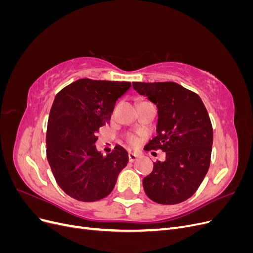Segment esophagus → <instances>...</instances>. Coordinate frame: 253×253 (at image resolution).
Returning a JSON list of instances; mask_svg holds the SVG:
<instances>
[{
  "mask_svg": "<svg viewBox=\"0 0 253 253\" xmlns=\"http://www.w3.org/2000/svg\"><path fill=\"white\" fill-rule=\"evenodd\" d=\"M136 159H137V155L135 154V153H128V162L134 163Z\"/></svg>",
  "mask_w": 253,
  "mask_h": 253,
  "instance_id": "34e87169",
  "label": "esophagus"
}]
</instances>
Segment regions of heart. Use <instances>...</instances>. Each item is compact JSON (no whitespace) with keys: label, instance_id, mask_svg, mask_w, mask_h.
<instances>
[{"label":"heart","instance_id":"heart-1","mask_svg":"<svg viewBox=\"0 0 253 253\" xmlns=\"http://www.w3.org/2000/svg\"><path fill=\"white\" fill-rule=\"evenodd\" d=\"M128 142L131 144H136L137 143V138L135 136H129L128 137Z\"/></svg>","mask_w":253,"mask_h":253}]
</instances>
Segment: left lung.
<instances>
[{
  "instance_id": "8db88e82",
  "label": "left lung",
  "mask_w": 253,
  "mask_h": 253,
  "mask_svg": "<svg viewBox=\"0 0 253 253\" xmlns=\"http://www.w3.org/2000/svg\"><path fill=\"white\" fill-rule=\"evenodd\" d=\"M133 88L157 108V136L145 150H163L165 162L154 164L142 180L153 202H185L200 187L210 166L213 129L201 97L175 82H133Z\"/></svg>"
}]
</instances>
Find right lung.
<instances>
[{"label": "right lung", "instance_id": "1", "mask_svg": "<svg viewBox=\"0 0 253 253\" xmlns=\"http://www.w3.org/2000/svg\"><path fill=\"white\" fill-rule=\"evenodd\" d=\"M126 81L80 79L56 95L46 133V156L59 187L75 200L95 202L108 196L127 165V152L116 145L102 156L95 142L109 124L115 104L131 88Z\"/></svg>", "mask_w": 253, "mask_h": 253}]
</instances>
